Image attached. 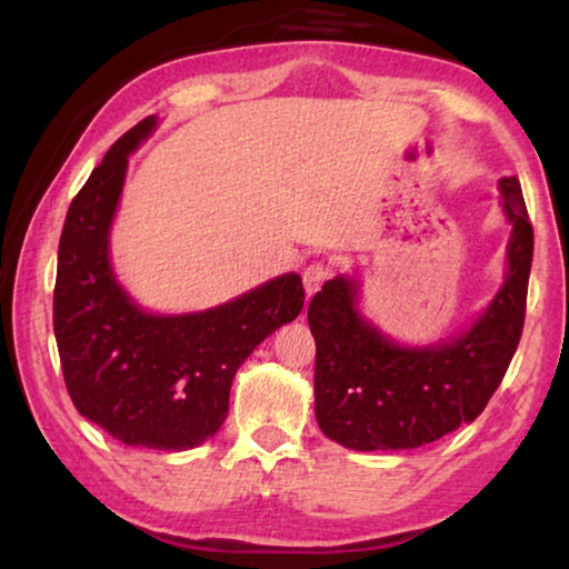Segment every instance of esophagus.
<instances>
[{
  "label": "esophagus",
  "mask_w": 569,
  "mask_h": 569,
  "mask_svg": "<svg viewBox=\"0 0 569 569\" xmlns=\"http://www.w3.org/2000/svg\"><path fill=\"white\" fill-rule=\"evenodd\" d=\"M331 278V268L321 263V261H313L311 266L303 271V286H306V293L313 296L316 291H321V286L329 281Z\"/></svg>",
  "instance_id": "34e87169"
}]
</instances>
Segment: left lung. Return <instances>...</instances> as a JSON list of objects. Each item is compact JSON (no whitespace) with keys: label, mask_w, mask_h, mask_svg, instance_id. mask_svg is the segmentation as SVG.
Instances as JSON below:
<instances>
[{"label":"left lung","mask_w":569,"mask_h":569,"mask_svg":"<svg viewBox=\"0 0 569 569\" xmlns=\"http://www.w3.org/2000/svg\"><path fill=\"white\" fill-rule=\"evenodd\" d=\"M512 223L507 278L487 311L457 339L407 349L356 308V281L336 276L308 306L316 339V419L356 451L413 449L475 421L492 399L525 326L535 233L517 178L499 180Z\"/></svg>","instance_id":"1"}]
</instances>
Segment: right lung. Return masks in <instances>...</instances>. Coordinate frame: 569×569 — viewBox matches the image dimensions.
I'll list each match as a JSON object with an SVG mask.
<instances>
[{
  "mask_svg": "<svg viewBox=\"0 0 569 569\" xmlns=\"http://www.w3.org/2000/svg\"><path fill=\"white\" fill-rule=\"evenodd\" d=\"M140 120L108 150L67 210L54 281V339L67 391L82 417L128 447L182 451L228 417L230 383L258 343L303 308L286 273L200 313L142 311L114 281L110 226L128 156L156 130Z\"/></svg>",
  "mask_w": 569,
  "mask_h": 569,
  "instance_id": "1",
  "label": "right lung"
}]
</instances>
